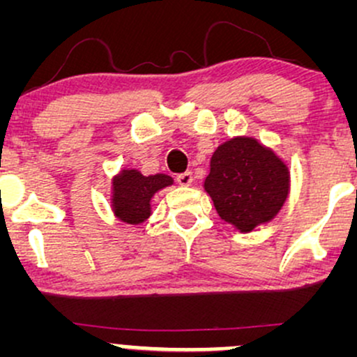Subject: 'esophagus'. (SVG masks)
<instances>
[{
    "label": "esophagus",
    "mask_w": 357,
    "mask_h": 357,
    "mask_svg": "<svg viewBox=\"0 0 357 357\" xmlns=\"http://www.w3.org/2000/svg\"><path fill=\"white\" fill-rule=\"evenodd\" d=\"M176 181L181 184V186H191L192 174L190 173V171H186V173H181V174L176 176Z\"/></svg>",
    "instance_id": "obj_1"
}]
</instances>
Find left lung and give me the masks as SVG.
<instances>
[{"label":"left lung","instance_id":"left-lung-1","mask_svg":"<svg viewBox=\"0 0 357 357\" xmlns=\"http://www.w3.org/2000/svg\"><path fill=\"white\" fill-rule=\"evenodd\" d=\"M221 220L241 233L278 215L290 191L289 166L255 137L238 136L216 147L203 184Z\"/></svg>","mask_w":357,"mask_h":357}]
</instances>
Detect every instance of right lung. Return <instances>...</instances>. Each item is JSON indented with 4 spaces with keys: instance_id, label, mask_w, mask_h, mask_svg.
I'll return each instance as SVG.
<instances>
[{
    "instance_id": "add662e5",
    "label": "right lung",
    "mask_w": 357,
    "mask_h": 357,
    "mask_svg": "<svg viewBox=\"0 0 357 357\" xmlns=\"http://www.w3.org/2000/svg\"><path fill=\"white\" fill-rule=\"evenodd\" d=\"M173 183V178L167 174L144 176L137 169H122L112 178V213L124 223H144L153 213V196Z\"/></svg>"
}]
</instances>
